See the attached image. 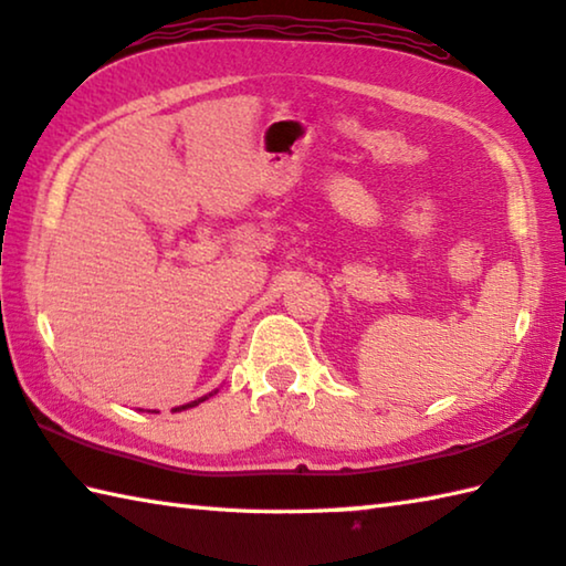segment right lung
Returning a JSON list of instances; mask_svg holds the SVG:
<instances>
[{
  "label": "right lung",
  "mask_w": 566,
  "mask_h": 566,
  "mask_svg": "<svg viewBox=\"0 0 566 566\" xmlns=\"http://www.w3.org/2000/svg\"><path fill=\"white\" fill-rule=\"evenodd\" d=\"M212 396V394H210ZM210 396H202V398H198V400H192V403H185V406H180V408H176V410H188V408H192V406H198V403H202V400H208Z\"/></svg>",
  "instance_id": "add662e5"
}]
</instances>
